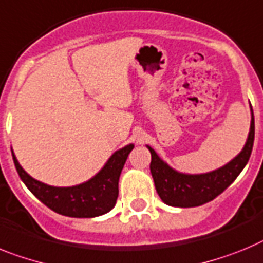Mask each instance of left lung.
<instances>
[{
  "label": "left lung",
  "mask_w": 263,
  "mask_h": 263,
  "mask_svg": "<svg viewBox=\"0 0 263 263\" xmlns=\"http://www.w3.org/2000/svg\"><path fill=\"white\" fill-rule=\"evenodd\" d=\"M253 143H254V115L252 109L250 131L242 151L234 159L230 160L229 163L212 172L197 173V175L179 172L168 165L155 152L154 148L147 145L152 156L149 165L151 173L160 198L166 205L177 208L200 206L214 200L237 179V176L245 168L249 157L252 155Z\"/></svg>",
  "instance_id": "1"
}]
</instances>
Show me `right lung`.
<instances>
[{
    "mask_svg": "<svg viewBox=\"0 0 263 263\" xmlns=\"http://www.w3.org/2000/svg\"><path fill=\"white\" fill-rule=\"evenodd\" d=\"M134 147V144H128L114 152L97 175L72 186H52L33 179L20 165L13 151L11 155L21 180L41 202L62 216L92 218L108 213L115 206L119 195V177Z\"/></svg>",
    "mask_w": 263,
    "mask_h": 263,
    "instance_id": "obj_1",
    "label": "right lung"
}]
</instances>
